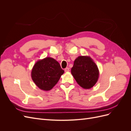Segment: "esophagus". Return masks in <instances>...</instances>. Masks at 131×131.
I'll use <instances>...</instances> for the list:
<instances>
[{
  "mask_svg": "<svg viewBox=\"0 0 131 131\" xmlns=\"http://www.w3.org/2000/svg\"><path fill=\"white\" fill-rule=\"evenodd\" d=\"M64 71H65V72H66V73L69 72V68H66L64 69Z\"/></svg>",
  "mask_w": 131,
  "mask_h": 131,
  "instance_id": "34e87169",
  "label": "esophagus"
}]
</instances>
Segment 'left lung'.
<instances>
[{
    "instance_id": "8db88e82",
    "label": "left lung",
    "mask_w": 131,
    "mask_h": 131,
    "mask_svg": "<svg viewBox=\"0 0 131 131\" xmlns=\"http://www.w3.org/2000/svg\"><path fill=\"white\" fill-rule=\"evenodd\" d=\"M71 73L78 84L84 89L94 86L100 75L97 66L88 56H80L75 59Z\"/></svg>"
}]
</instances>
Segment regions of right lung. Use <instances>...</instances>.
<instances>
[{
    "label": "right lung",
    "mask_w": 131,
    "mask_h": 131,
    "mask_svg": "<svg viewBox=\"0 0 131 131\" xmlns=\"http://www.w3.org/2000/svg\"><path fill=\"white\" fill-rule=\"evenodd\" d=\"M64 72L56 59L46 57L35 63L31 69V77L39 89L47 91L56 85Z\"/></svg>",
    "instance_id": "obj_1"
}]
</instances>
